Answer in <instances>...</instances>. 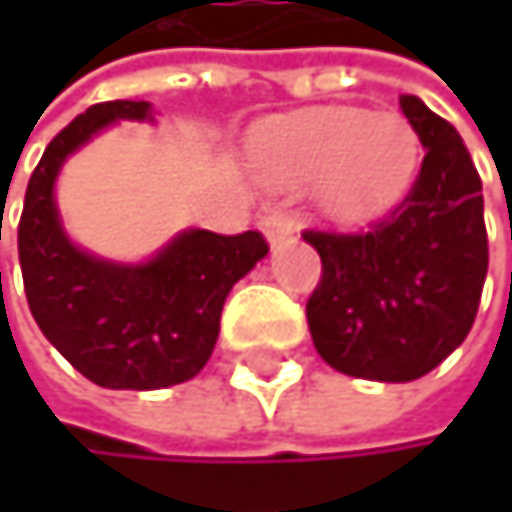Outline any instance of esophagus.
Listing matches in <instances>:
<instances>
[{
  "label": "esophagus",
  "mask_w": 512,
  "mask_h": 512,
  "mask_svg": "<svg viewBox=\"0 0 512 512\" xmlns=\"http://www.w3.org/2000/svg\"><path fill=\"white\" fill-rule=\"evenodd\" d=\"M260 228H263V234L269 237V243H278V240H284L287 234H293V216H290L287 210H281V207H272V210L260 219Z\"/></svg>",
  "instance_id": "esophagus-1"
}]
</instances>
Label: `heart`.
<instances>
[{
  "instance_id": "1",
  "label": "heart",
  "mask_w": 512,
  "mask_h": 512,
  "mask_svg": "<svg viewBox=\"0 0 512 512\" xmlns=\"http://www.w3.org/2000/svg\"><path fill=\"white\" fill-rule=\"evenodd\" d=\"M257 154L281 183L323 180L329 210L361 219L409 186L418 133L400 112L320 109L263 130Z\"/></svg>"
}]
</instances>
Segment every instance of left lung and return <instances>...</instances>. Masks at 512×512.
Instances as JSON below:
<instances>
[{
    "mask_svg": "<svg viewBox=\"0 0 512 512\" xmlns=\"http://www.w3.org/2000/svg\"><path fill=\"white\" fill-rule=\"evenodd\" d=\"M400 109L427 148L403 201L364 231H302L323 260L305 308L317 353L379 382L418 379L460 347L489 269L480 174L460 133L412 94Z\"/></svg>",
    "mask_w": 512,
    "mask_h": 512,
    "instance_id": "8db88e82",
    "label": "left lung"
}]
</instances>
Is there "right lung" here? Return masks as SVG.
<instances>
[{
    "mask_svg": "<svg viewBox=\"0 0 512 512\" xmlns=\"http://www.w3.org/2000/svg\"><path fill=\"white\" fill-rule=\"evenodd\" d=\"M148 103L109 100L73 118L35 165L17 249L29 311L52 347L103 388L154 391L192 379L213 353L228 290L269 252L260 231L180 234L145 266H118L67 243L52 180L67 154Z\"/></svg>",
    "mask_w": 512,
    "mask_h": 512,
    "instance_id": "obj_1",
    "label": "right lung"
}]
</instances>
